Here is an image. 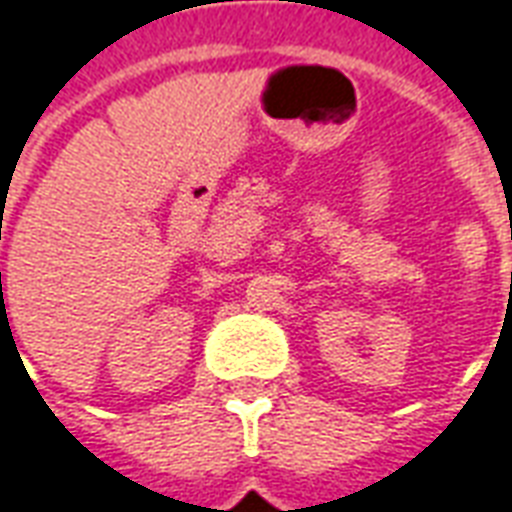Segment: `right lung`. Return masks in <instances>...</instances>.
<instances>
[{
    "instance_id": "obj_1",
    "label": "right lung",
    "mask_w": 512,
    "mask_h": 512,
    "mask_svg": "<svg viewBox=\"0 0 512 512\" xmlns=\"http://www.w3.org/2000/svg\"><path fill=\"white\" fill-rule=\"evenodd\" d=\"M0 277H2V274H0Z\"/></svg>"
}]
</instances>
